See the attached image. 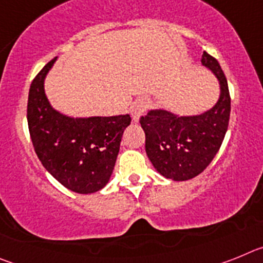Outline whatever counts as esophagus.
<instances>
[{"label": "esophagus", "instance_id": "34e87169", "mask_svg": "<svg viewBox=\"0 0 263 263\" xmlns=\"http://www.w3.org/2000/svg\"><path fill=\"white\" fill-rule=\"evenodd\" d=\"M146 106L147 105H146V103L142 101V100H139V101L133 104V106H132V116H133L134 121H138L139 117L145 113Z\"/></svg>", "mask_w": 263, "mask_h": 263}]
</instances>
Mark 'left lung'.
<instances>
[{
	"label": "left lung",
	"mask_w": 263,
	"mask_h": 263,
	"mask_svg": "<svg viewBox=\"0 0 263 263\" xmlns=\"http://www.w3.org/2000/svg\"><path fill=\"white\" fill-rule=\"evenodd\" d=\"M201 64L220 83V99L199 116L180 117L163 109L150 110L139 118L146 136V154L160 175L175 182L201 174L220 150L231 116L228 81L217 60L203 52Z\"/></svg>",
	"instance_id": "8db88e82"
}]
</instances>
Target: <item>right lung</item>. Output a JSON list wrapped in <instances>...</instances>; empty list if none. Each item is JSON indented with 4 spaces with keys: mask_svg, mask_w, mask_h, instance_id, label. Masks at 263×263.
I'll return each mask as SVG.
<instances>
[{
    "mask_svg": "<svg viewBox=\"0 0 263 263\" xmlns=\"http://www.w3.org/2000/svg\"><path fill=\"white\" fill-rule=\"evenodd\" d=\"M48 62L30 85L27 124L39 160L60 184L78 194H93L110 179L129 115L71 118L57 111L45 95Z\"/></svg>",
    "mask_w": 263,
    "mask_h": 263,
    "instance_id": "right-lung-1",
    "label": "right lung"
}]
</instances>
